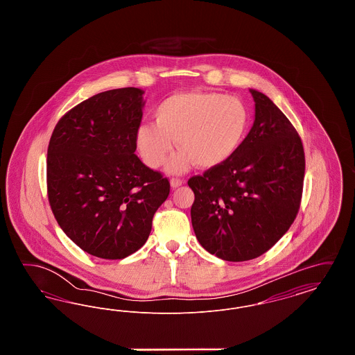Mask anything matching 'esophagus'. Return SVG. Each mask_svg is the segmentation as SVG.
Here are the masks:
<instances>
[{
	"label": "esophagus",
	"mask_w": 355,
	"mask_h": 355,
	"mask_svg": "<svg viewBox=\"0 0 355 355\" xmlns=\"http://www.w3.org/2000/svg\"><path fill=\"white\" fill-rule=\"evenodd\" d=\"M182 184H184V181H182L181 178H171V180H170V185H171L173 189H175V187H180V186L182 185Z\"/></svg>",
	"instance_id": "esophagus-1"
}]
</instances>
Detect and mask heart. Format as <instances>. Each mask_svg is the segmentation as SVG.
<instances>
[{
    "mask_svg": "<svg viewBox=\"0 0 355 355\" xmlns=\"http://www.w3.org/2000/svg\"><path fill=\"white\" fill-rule=\"evenodd\" d=\"M155 122L139 125L135 145L144 162L157 169L174 146L168 170L182 173L197 162L209 169L229 161L246 139L252 125L248 103L223 93L189 92L170 96L154 110Z\"/></svg>",
    "mask_w": 355,
    "mask_h": 355,
    "instance_id": "heart-1",
    "label": "heart"
}]
</instances>
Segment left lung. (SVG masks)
Listing matches in <instances>:
<instances>
[{"label":"left lung","mask_w":355,"mask_h":355,"mask_svg":"<svg viewBox=\"0 0 355 355\" xmlns=\"http://www.w3.org/2000/svg\"><path fill=\"white\" fill-rule=\"evenodd\" d=\"M253 128L225 164L193 175L191 225L198 242L225 261L254 259L295 220L304 190L302 139L270 98L250 90Z\"/></svg>","instance_id":"1"}]
</instances>
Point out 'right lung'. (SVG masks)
Segmentation results:
<instances>
[{
  "instance_id": "right-lung-1",
  "label": "right lung",
  "mask_w": 355,
  "mask_h": 355,
  "mask_svg": "<svg viewBox=\"0 0 355 355\" xmlns=\"http://www.w3.org/2000/svg\"><path fill=\"white\" fill-rule=\"evenodd\" d=\"M137 87L98 93L57 122L46 161L51 211L84 252L122 259L144 246L170 182L135 155L142 121Z\"/></svg>"
}]
</instances>
